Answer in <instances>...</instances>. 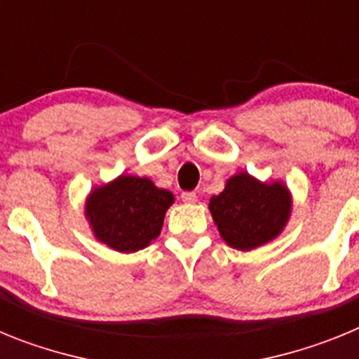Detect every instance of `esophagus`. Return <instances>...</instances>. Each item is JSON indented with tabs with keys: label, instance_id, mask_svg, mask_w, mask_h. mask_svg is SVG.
<instances>
[{
	"label": "esophagus",
	"instance_id": "obj_1",
	"mask_svg": "<svg viewBox=\"0 0 359 359\" xmlns=\"http://www.w3.org/2000/svg\"><path fill=\"white\" fill-rule=\"evenodd\" d=\"M182 199L185 203H196L198 201V194H196V192H183Z\"/></svg>",
	"mask_w": 359,
	"mask_h": 359
}]
</instances>
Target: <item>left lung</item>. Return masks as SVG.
<instances>
[{"mask_svg": "<svg viewBox=\"0 0 359 359\" xmlns=\"http://www.w3.org/2000/svg\"><path fill=\"white\" fill-rule=\"evenodd\" d=\"M291 194L282 182L262 183L239 172L231 176L208 208L224 243L248 252L280 236L291 214Z\"/></svg>", "mask_w": 359, "mask_h": 359, "instance_id": "1", "label": "left lung"}]
</instances>
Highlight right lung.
Instances as JSON below:
<instances>
[{"instance_id": "1", "label": "right lung", "mask_w": 359, "mask_h": 359, "mask_svg": "<svg viewBox=\"0 0 359 359\" xmlns=\"http://www.w3.org/2000/svg\"><path fill=\"white\" fill-rule=\"evenodd\" d=\"M172 192L158 189L149 177L118 176L91 190L86 199V219L95 237L122 253L144 250L160 236Z\"/></svg>"}]
</instances>
